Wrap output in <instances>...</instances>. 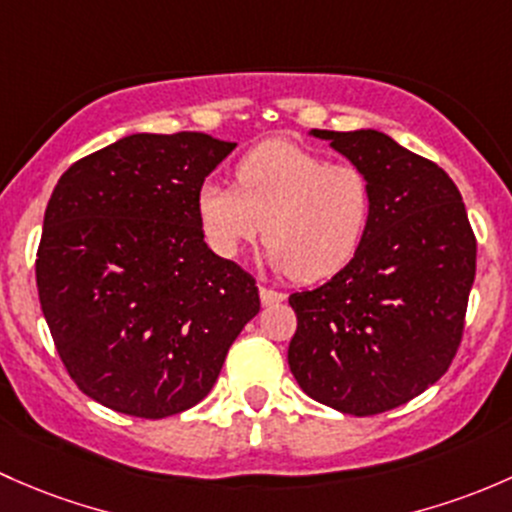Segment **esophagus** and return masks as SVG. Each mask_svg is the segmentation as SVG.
Here are the masks:
<instances>
[{
    "mask_svg": "<svg viewBox=\"0 0 512 512\" xmlns=\"http://www.w3.org/2000/svg\"><path fill=\"white\" fill-rule=\"evenodd\" d=\"M258 295H261L263 305H276V303H281L283 298H286L283 293L273 291V288H266V286H258Z\"/></svg>",
    "mask_w": 512,
    "mask_h": 512,
    "instance_id": "obj_1",
    "label": "esophagus"
}]
</instances>
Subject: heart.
<instances>
[{"label":"heart","instance_id":"heart-1","mask_svg":"<svg viewBox=\"0 0 512 512\" xmlns=\"http://www.w3.org/2000/svg\"><path fill=\"white\" fill-rule=\"evenodd\" d=\"M372 202L362 167L268 140L239 160L236 189L219 182L199 187L197 217L219 256H236L263 231L276 271L320 281L355 258L370 229Z\"/></svg>","mask_w":512,"mask_h":512}]
</instances>
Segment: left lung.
Listing matches in <instances>:
<instances>
[{
	"label": "left lung",
	"instance_id": "8db88e82",
	"mask_svg": "<svg viewBox=\"0 0 512 512\" xmlns=\"http://www.w3.org/2000/svg\"><path fill=\"white\" fill-rule=\"evenodd\" d=\"M362 167L372 219L355 258L288 298L295 382L315 402L370 416L439 382L458 350L476 278V236L461 192L434 162L379 130H310Z\"/></svg>",
	"mask_w": 512,
	"mask_h": 512
}]
</instances>
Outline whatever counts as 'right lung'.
Here are the masks:
<instances>
[{
  "mask_svg": "<svg viewBox=\"0 0 512 512\" xmlns=\"http://www.w3.org/2000/svg\"><path fill=\"white\" fill-rule=\"evenodd\" d=\"M236 142L135 133L63 172L44 214L36 286L63 365L113 412L162 419L212 392L261 308L256 281L214 254L204 177Z\"/></svg>",
  "mask_w": 512,
  "mask_h": 512,
  "instance_id": "add662e5",
  "label": "right lung"
}]
</instances>
